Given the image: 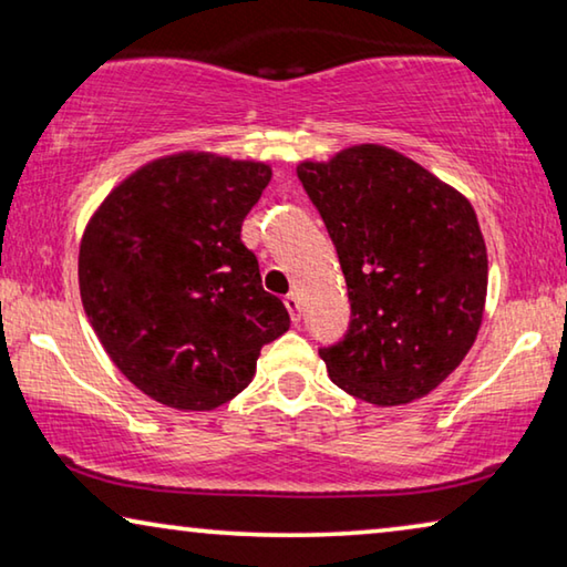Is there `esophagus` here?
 Instances as JSON below:
<instances>
[{
    "instance_id": "1",
    "label": "esophagus",
    "mask_w": 567,
    "mask_h": 567,
    "mask_svg": "<svg viewBox=\"0 0 567 567\" xmlns=\"http://www.w3.org/2000/svg\"><path fill=\"white\" fill-rule=\"evenodd\" d=\"M284 303H286V309H289V313H291V321L296 324V321L301 319V301H299V293H296V291L286 293Z\"/></svg>"
}]
</instances>
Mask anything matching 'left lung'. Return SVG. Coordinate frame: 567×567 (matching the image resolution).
Listing matches in <instances>:
<instances>
[{
    "label": "left lung",
    "mask_w": 567,
    "mask_h": 567,
    "mask_svg": "<svg viewBox=\"0 0 567 567\" xmlns=\"http://www.w3.org/2000/svg\"><path fill=\"white\" fill-rule=\"evenodd\" d=\"M342 266L352 321L319 350L329 378L364 403L429 395L472 350L484 317V235L468 199L380 144L296 167Z\"/></svg>",
    "instance_id": "left-lung-1"
}]
</instances>
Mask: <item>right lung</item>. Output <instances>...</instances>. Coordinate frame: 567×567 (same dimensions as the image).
<instances>
[{
    "mask_svg": "<svg viewBox=\"0 0 567 567\" xmlns=\"http://www.w3.org/2000/svg\"><path fill=\"white\" fill-rule=\"evenodd\" d=\"M271 167L210 152L159 156L85 225V317L128 382L177 411H215L256 374L289 311L260 286L240 228Z\"/></svg>",
    "mask_w": 567,
    "mask_h": 567,
    "instance_id": "add662e5",
    "label": "right lung"
}]
</instances>
